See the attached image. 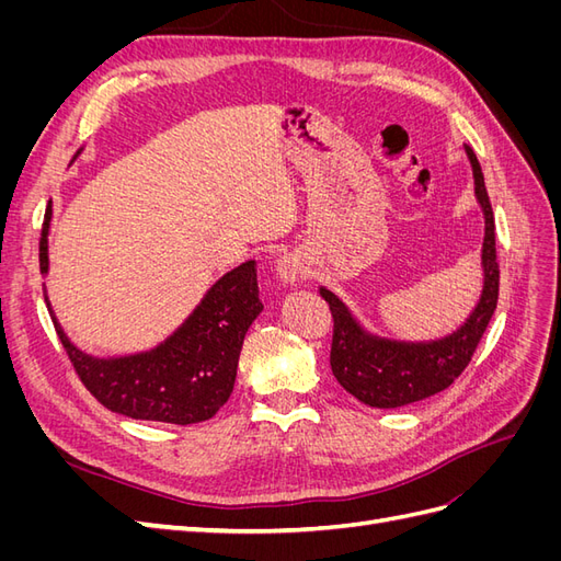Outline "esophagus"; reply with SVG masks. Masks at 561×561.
I'll use <instances>...</instances> for the list:
<instances>
[{
	"mask_svg": "<svg viewBox=\"0 0 561 561\" xmlns=\"http://www.w3.org/2000/svg\"><path fill=\"white\" fill-rule=\"evenodd\" d=\"M301 274H304V264H301V260L297 257V254H293V252L278 254V260H276V276H278L283 283L295 285V283L301 278Z\"/></svg>",
	"mask_w": 561,
	"mask_h": 561,
	"instance_id": "obj_1",
	"label": "esophagus"
}]
</instances>
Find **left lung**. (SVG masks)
Wrapping results in <instances>:
<instances>
[{"label": "left lung", "instance_id": "8db88e82", "mask_svg": "<svg viewBox=\"0 0 561 561\" xmlns=\"http://www.w3.org/2000/svg\"><path fill=\"white\" fill-rule=\"evenodd\" d=\"M472 163L474 194L484 210V290L472 316L461 330L431 344H402L367 334L353 320L348 309L330 290L322 287L320 295L328 301L332 313V375L353 398L379 410L402 407L431 398L451 386L468 367L474 348L489 325L499 304V257H496V227L491 210L484 175L478 157L466 147Z\"/></svg>", "mask_w": 561, "mask_h": 561}]
</instances>
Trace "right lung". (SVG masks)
Returning <instances> with one entry per match:
<instances>
[{"mask_svg": "<svg viewBox=\"0 0 561 561\" xmlns=\"http://www.w3.org/2000/svg\"><path fill=\"white\" fill-rule=\"evenodd\" d=\"M48 222L39 239V268L48 271ZM50 311V304L46 299ZM257 271L245 262L219 278L194 313L157 348L100 360L70 344L50 311L56 332L77 377L107 410L142 421L190 426L215 416L236 381V367L248 328L262 311Z\"/></svg>", "mask_w": 561, "mask_h": 561, "instance_id": "right-lung-1", "label": "right lung"}]
</instances>
